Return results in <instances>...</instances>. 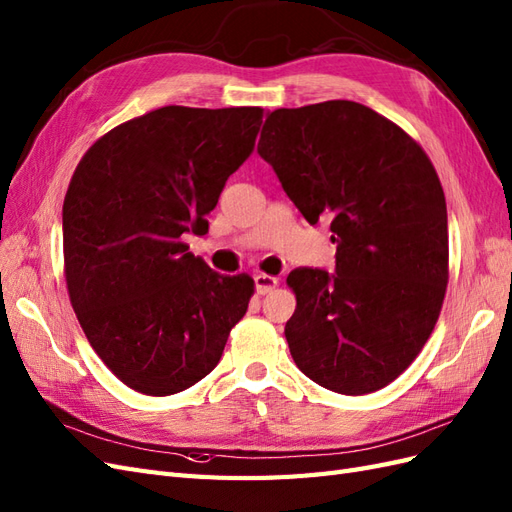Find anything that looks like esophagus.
I'll list each match as a JSON object with an SVG mask.
<instances>
[{
    "instance_id": "1",
    "label": "esophagus",
    "mask_w": 512,
    "mask_h": 512,
    "mask_svg": "<svg viewBox=\"0 0 512 512\" xmlns=\"http://www.w3.org/2000/svg\"><path fill=\"white\" fill-rule=\"evenodd\" d=\"M276 285H279V279H276V276H270V274H257L255 276V289H257L259 296L270 294V291Z\"/></svg>"
}]
</instances>
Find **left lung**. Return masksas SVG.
Segmentation results:
<instances>
[{"mask_svg":"<svg viewBox=\"0 0 512 512\" xmlns=\"http://www.w3.org/2000/svg\"><path fill=\"white\" fill-rule=\"evenodd\" d=\"M315 225L330 218L337 268H296L285 326L298 369L339 394L394 382L420 354L448 285V216L425 150L354 100L268 113L257 143Z\"/></svg>","mask_w":512,"mask_h":512,"instance_id":"1","label":"left lung"}]
</instances>
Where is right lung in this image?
<instances>
[{"instance_id": "add662e5", "label": "right lung", "mask_w": 512, "mask_h": 512, "mask_svg": "<svg viewBox=\"0 0 512 512\" xmlns=\"http://www.w3.org/2000/svg\"><path fill=\"white\" fill-rule=\"evenodd\" d=\"M259 107H160L102 135L62 210L72 309L109 371L148 397L182 392L223 356L255 281L188 253L229 175L251 156Z\"/></svg>"}]
</instances>
